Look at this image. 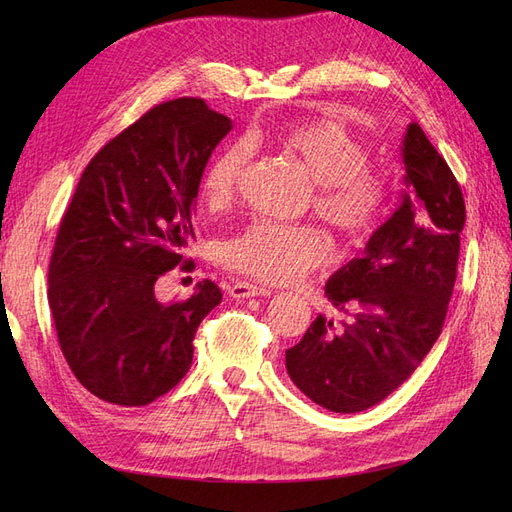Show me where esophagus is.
<instances>
[{"mask_svg":"<svg viewBox=\"0 0 512 512\" xmlns=\"http://www.w3.org/2000/svg\"><path fill=\"white\" fill-rule=\"evenodd\" d=\"M265 294H269L265 286H256L250 282H237L230 288L232 299H252V297H265Z\"/></svg>","mask_w":512,"mask_h":512,"instance_id":"34e87169","label":"esophagus"}]
</instances>
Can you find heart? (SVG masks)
Returning <instances> with one entry per match:
<instances>
[{"mask_svg": "<svg viewBox=\"0 0 512 512\" xmlns=\"http://www.w3.org/2000/svg\"><path fill=\"white\" fill-rule=\"evenodd\" d=\"M275 143L314 181L312 203L324 222L352 239L374 230L386 207V181L367 166V151L354 136L333 121H301L277 134ZM245 164L243 145H230L209 162L203 196L211 209L230 203ZM327 254L314 228L273 222L245 228L220 252L224 265L267 284L297 282Z\"/></svg>", "mask_w": 512, "mask_h": 512, "instance_id": "obj_1", "label": "heart"}]
</instances>
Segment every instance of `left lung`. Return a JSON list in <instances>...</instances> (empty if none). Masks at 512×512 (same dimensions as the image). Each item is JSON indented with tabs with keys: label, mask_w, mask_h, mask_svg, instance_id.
Wrapping results in <instances>:
<instances>
[{
	"label": "left lung",
	"mask_w": 512,
	"mask_h": 512,
	"mask_svg": "<svg viewBox=\"0 0 512 512\" xmlns=\"http://www.w3.org/2000/svg\"><path fill=\"white\" fill-rule=\"evenodd\" d=\"M406 188L401 205L324 284L350 322L322 314L286 369L297 389L331 412H363L399 389L440 337L451 301L466 205L451 168L418 123L401 143Z\"/></svg>",
	"instance_id": "left-lung-1"
}]
</instances>
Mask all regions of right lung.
Returning a JSON list of instances; mask_svg holds the SVG:
<instances>
[{"label":"right lung","mask_w":512,"mask_h":512,"mask_svg":"<svg viewBox=\"0 0 512 512\" xmlns=\"http://www.w3.org/2000/svg\"><path fill=\"white\" fill-rule=\"evenodd\" d=\"M230 130L205 100L164 102L104 145L76 185L53 247L49 305L72 374L108 404L147 406L175 389L198 324L222 301L203 280L190 299L162 303L156 282L194 239L198 185Z\"/></svg>","instance_id":"right-lung-1"}]
</instances>
